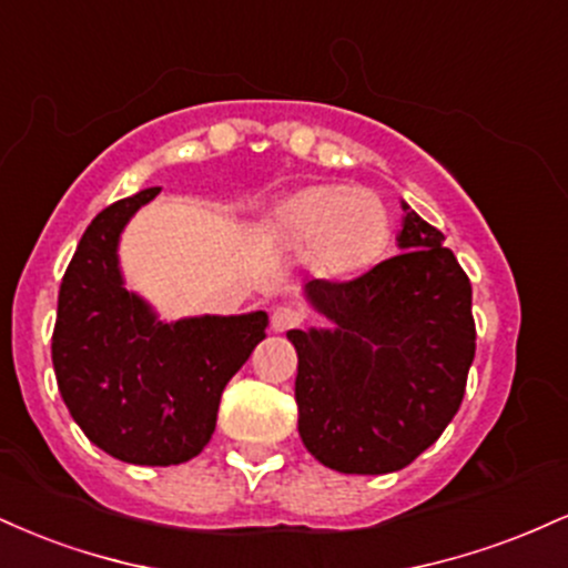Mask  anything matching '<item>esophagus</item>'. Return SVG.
Segmentation results:
<instances>
[{
	"label": "esophagus",
	"mask_w": 568,
	"mask_h": 568,
	"mask_svg": "<svg viewBox=\"0 0 568 568\" xmlns=\"http://www.w3.org/2000/svg\"><path fill=\"white\" fill-rule=\"evenodd\" d=\"M306 321V312L302 306H293V304H283L277 306L275 315H272V331H277V334H283V331H291V328H298Z\"/></svg>",
	"instance_id": "obj_1"
}]
</instances>
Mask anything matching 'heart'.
Wrapping results in <instances>:
<instances>
[{
	"label": "heart",
	"mask_w": 568,
	"mask_h": 568,
	"mask_svg": "<svg viewBox=\"0 0 568 568\" xmlns=\"http://www.w3.org/2000/svg\"><path fill=\"white\" fill-rule=\"evenodd\" d=\"M256 234L280 251H298L315 275L347 280L384 256L393 216L368 189L310 184L272 202L256 221Z\"/></svg>",
	"instance_id": "1"
}]
</instances>
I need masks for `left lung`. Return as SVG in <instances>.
Masks as SVG:
<instances>
[{
    "mask_svg": "<svg viewBox=\"0 0 568 568\" xmlns=\"http://www.w3.org/2000/svg\"><path fill=\"white\" fill-rule=\"evenodd\" d=\"M406 207L393 258L352 280H310L334 331H288L298 435L325 467L403 470L462 406L475 357L473 285L443 232Z\"/></svg>",
    "mask_w": 568,
    "mask_h": 568,
    "instance_id": "1",
    "label": "left lung"
}]
</instances>
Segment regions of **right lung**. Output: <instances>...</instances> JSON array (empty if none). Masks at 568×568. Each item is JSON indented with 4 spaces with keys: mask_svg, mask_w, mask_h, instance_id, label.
Segmentation results:
<instances>
[{
    "mask_svg": "<svg viewBox=\"0 0 568 568\" xmlns=\"http://www.w3.org/2000/svg\"><path fill=\"white\" fill-rule=\"evenodd\" d=\"M158 194L116 200L84 230L58 291L53 368L69 414L101 452L168 467L207 446L221 393L264 338L266 312L160 323L122 285L116 240Z\"/></svg>",
    "mask_w": 568,
    "mask_h": 568,
    "instance_id": "obj_1",
    "label": "right lung"
}]
</instances>
